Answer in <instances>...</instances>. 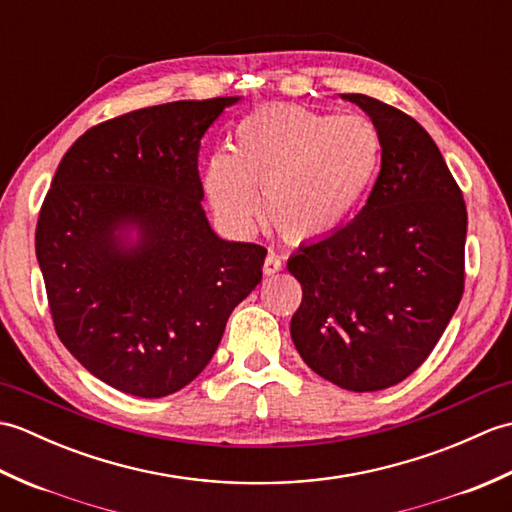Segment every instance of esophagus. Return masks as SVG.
Here are the masks:
<instances>
[{"label": "esophagus", "mask_w": 512, "mask_h": 512, "mask_svg": "<svg viewBox=\"0 0 512 512\" xmlns=\"http://www.w3.org/2000/svg\"><path fill=\"white\" fill-rule=\"evenodd\" d=\"M281 270V257L275 253H268L264 259V275H275Z\"/></svg>", "instance_id": "esophagus-1"}]
</instances>
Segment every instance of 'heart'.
Masks as SVG:
<instances>
[{"mask_svg": "<svg viewBox=\"0 0 512 512\" xmlns=\"http://www.w3.org/2000/svg\"><path fill=\"white\" fill-rule=\"evenodd\" d=\"M380 138L363 116H332L292 103L266 105L237 123L231 154L217 151L204 189L217 217L237 233L259 220V195L279 235L321 242L361 209L376 180Z\"/></svg>", "mask_w": 512, "mask_h": 512, "instance_id": "b5f03b06", "label": "heart"}]
</instances>
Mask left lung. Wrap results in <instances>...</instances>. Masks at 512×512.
<instances>
[{
  "mask_svg": "<svg viewBox=\"0 0 512 512\" xmlns=\"http://www.w3.org/2000/svg\"><path fill=\"white\" fill-rule=\"evenodd\" d=\"M341 99L372 118L380 173L350 224L288 259L303 290L290 334L321 378L378 391L416 372L458 310L466 204L420 123L372 96Z\"/></svg>",
  "mask_w": 512,
  "mask_h": 512,
  "instance_id": "1",
  "label": "left lung"
}]
</instances>
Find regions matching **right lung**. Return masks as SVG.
Wrapping results in <instances>:
<instances>
[{
  "label": "right lung",
  "instance_id": "add662e5",
  "mask_svg": "<svg viewBox=\"0 0 512 512\" xmlns=\"http://www.w3.org/2000/svg\"><path fill=\"white\" fill-rule=\"evenodd\" d=\"M239 96L176 101L88 129L43 200L35 248L61 343L125 394L162 398L209 365L266 248L217 237L200 140Z\"/></svg>",
  "mask_w": 512,
  "mask_h": 512
}]
</instances>
